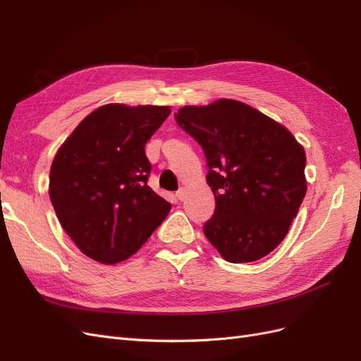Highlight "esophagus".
Wrapping results in <instances>:
<instances>
[{
  "label": "esophagus",
  "instance_id": "esophagus-1",
  "mask_svg": "<svg viewBox=\"0 0 361 361\" xmlns=\"http://www.w3.org/2000/svg\"><path fill=\"white\" fill-rule=\"evenodd\" d=\"M185 195H187V190H185L183 187H180V188L178 190V192H176V197H178V200H183V199H185Z\"/></svg>",
  "mask_w": 361,
  "mask_h": 361
}]
</instances>
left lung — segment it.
I'll use <instances>...</instances> for the list:
<instances>
[{"label":"left lung","instance_id":"left-lung-1","mask_svg":"<svg viewBox=\"0 0 361 361\" xmlns=\"http://www.w3.org/2000/svg\"><path fill=\"white\" fill-rule=\"evenodd\" d=\"M174 118L206 158L215 195L214 215L203 226L207 241L232 264L269 255L307 191L302 146L286 128L233 99L183 106Z\"/></svg>","mask_w":361,"mask_h":361}]
</instances>
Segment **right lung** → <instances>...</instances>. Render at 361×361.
<instances>
[{
    "instance_id": "obj_1",
    "label": "right lung",
    "mask_w": 361,
    "mask_h": 361,
    "mask_svg": "<svg viewBox=\"0 0 361 361\" xmlns=\"http://www.w3.org/2000/svg\"><path fill=\"white\" fill-rule=\"evenodd\" d=\"M169 106L97 108L52 161L49 197L61 227L85 256L111 265L133 256L169 215L152 190L145 146Z\"/></svg>"
}]
</instances>
